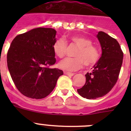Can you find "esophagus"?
<instances>
[{"instance_id": "34e87169", "label": "esophagus", "mask_w": 131, "mask_h": 131, "mask_svg": "<svg viewBox=\"0 0 131 131\" xmlns=\"http://www.w3.org/2000/svg\"><path fill=\"white\" fill-rule=\"evenodd\" d=\"M64 74L65 75H69V76L74 75V73H73L67 72V71H64Z\"/></svg>"}]
</instances>
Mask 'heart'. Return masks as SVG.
<instances>
[{"mask_svg":"<svg viewBox=\"0 0 131 131\" xmlns=\"http://www.w3.org/2000/svg\"><path fill=\"white\" fill-rule=\"evenodd\" d=\"M71 43L78 47L74 54L75 58H66L60 61L58 67L64 71H75L81 68L83 63L86 67L92 66L98 62L100 54L96 46L92 41L83 36L75 35L69 38ZM68 44L63 39H59L54 42L52 49L56 56L62 58L66 55Z\"/></svg>","mask_w":131,"mask_h":131,"instance_id":"heart-1","label":"heart"}]
</instances>
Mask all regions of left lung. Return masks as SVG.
I'll return each instance as SVG.
<instances>
[{
	"label": "left lung",
	"instance_id": "obj_1",
	"mask_svg": "<svg viewBox=\"0 0 131 131\" xmlns=\"http://www.w3.org/2000/svg\"><path fill=\"white\" fill-rule=\"evenodd\" d=\"M102 47V56L93 67L92 72L85 75L86 83L77 92L82 97L96 99L106 95L117 81L123 58L119 42L107 33L97 35Z\"/></svg>",
	"mask_w": 131,
	"mask_h": 131
}]
</instances>
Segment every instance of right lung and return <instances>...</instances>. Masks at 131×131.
<instances>
[{
    "label": "right lung",
    "mask_w": 131,
    "mask_h": 131,
    "mask_svg": "<svg viewBox=\"0 0 131 131\" xmlns=\"http://www.w3.org/2000/svg\"><path fill=\"white\" fill-rule=\"evenodd\" d=\"M56 31L38 27L17 35L7 53V64L15 86L33 99L47 97L63 71L49 67L56 63L52 45Z\"/></svg>",
    "instance_id": "1"
}]
</instances>
